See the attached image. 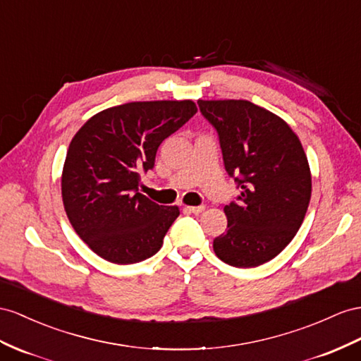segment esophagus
Instances as JSON below:
<instances>
[{
  "label": "esophagus",
  "instance_id": "obj_1",
  "mask_svg": "<svg viewBox=\"0 0 361 361\" xmlns=\"http://www.w3.org/2000/svg\"><path fill=\"white\" fill-rule=\"evenodd\" d=\"M189 212H192V214H201V212H204V206H189V207H186Z\"/></svg>",
  "mask_w": 361,
  "mask_h": 361
}]
</instances>
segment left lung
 I'll use <instances>...</instances> for the list:
<instances>
[{"label":"left lung","mask_w":361,"mask_h":361,"mask_svg":"<svg viewBox=\"0 0 361 361\" xmlns=\"http://www.w3.org/2000/svg\"><path fill=\"white\" fill-rule=\"evenodd\" d=\"M216 129L224 168L241 193L224 207L227 228L214 239L221 261L250 269L291 243L311 198L302 143L281 117L248 100H198Z\"/></svg>","instance_id":"left-lung-1"}]
</instances>
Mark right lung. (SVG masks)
<instances>
[{
	"mask_svg": "<svg viewBox=\"0 0 361 361\" xmlns=\"http://www.w3.org/2000/svg\"><path fill=\"white\" fill-rule=\"evenodd\" d=\"M197 113L192 100L131 102L92 116L70 143L62 201L73 228L113 264L154 256L180 210L138 192L164 138Z\"/></svg>",
	"mask_w": 361,
	"mask_h": 361,
	"instance_id": "right-lung-1",
	"label": "right lung"
}]
</instances>
